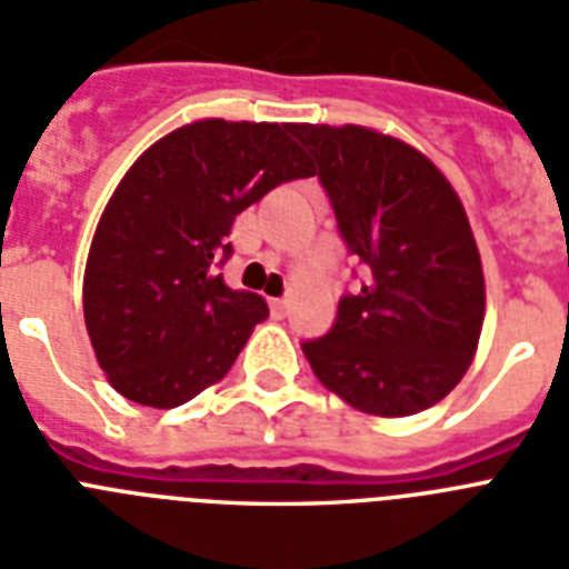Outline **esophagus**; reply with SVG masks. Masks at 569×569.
<instances>
[{"label": "esophagus", "instance_id": "1", "mask_svg": "<svg viewBox=\"0 0 569 569\" xmlns=\"http://www.w3.org/2000/svg\"><path fill=\"white\" fill-rule=\"evenodd\" d=\"M289 312V300L286 298H271V316L283 318Z\"/></svg>", "mask_w": 569, "mask_h": 569}]
</instances>
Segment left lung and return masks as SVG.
I'll return each mask as SVG.
<instances>
[{"label": "left lung", "instance_id": "1", "mask_svg": "<svg viewBox=\"0 0 569 569\" xmlns=\"http://www.w3.org/2000/svg\"><path fill=\"white\" fill-rule=\"evenodd\" d=\"M316 157L365 286L339 300L303 357L332 395L365 415L406 418L468 373L485 318V274L468 212L427 154L365 124H292Z\"/></svg>", "mask_w": 569, "mask_h": 569}]
</instances>
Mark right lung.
<instances>
[{"mask_svg":"<svg viewBox=\"0 0 569 569\" xmlns=\"http://www.w3.org/2000/svg\"><path fill=\"white\" fill-rule=\"evenodd\" d=\"M309 174L289 122L198 119L133 160L84 269V325L119 395L174 409L230 371L269 318L260 295L230 289L216 271L230 228L277 183Z\"/></svg>","mask_w":569,"mask_h":569,"instance_id":"1","label":"right lung"}]
</instances>
